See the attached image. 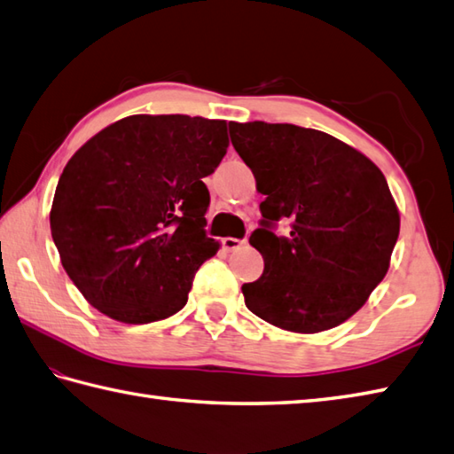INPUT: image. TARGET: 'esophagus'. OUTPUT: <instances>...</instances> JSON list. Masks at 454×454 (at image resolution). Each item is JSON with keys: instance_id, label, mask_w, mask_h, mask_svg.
I'll return each instance as SVG.
<instances>
[{"instance_id": "obj_1", "label": "esophagus", "mask_w": 454, "mask_h": 454, "mask_svg": "<svg viewBox=\"0 0 454 454\" xmlns=\"http://www.w3.org/2000/svg\"><path fill=\"white\" fill-rule=\"evenodd\" d=\"M244 244H246L244 239H236V238H224V239H222V246H224L226 252H236V249H239Z\"/></svg>"}]
</instances>
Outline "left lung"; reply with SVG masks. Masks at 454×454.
Returning <instances> with one entry per match:
<instances>
[{
	"label": "left lung",
	"instance_id": "left-lung-1",
	"mask_svg": "<svg viewBox=\"0 0 454 454\" xmlns=\"http://www.w3.org/2000/svg\"><path fill=\"white\" fill-rule=\"evenodd\" d=\"M230 138L265 195L249 238L263 275L246 283V306L294 333L332 330L359 310L388 273L400 212L374 163L314 129L230 122ZM286 217L292 234L270 228Z\"/></svg>",
	"mask_w": 454,
	"mask_h": 454
}]
</instances>
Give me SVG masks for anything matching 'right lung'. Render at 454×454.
<instances>
[{"instance_id": "1", "label": "right lung", "mask_w": 454, "mask_h": 454, "mask_svg": "<svg viewBox=\"0 0 454 454\" xmlns=\"http://www.w3.org/2000/svg\"><path fill=\"white\" fill-rule=\"evenodd\" d=\"M226 148V121L130 114L74 153L51 230L62 267L93 308L150 324L187 304L197 269L220 249L205 232L202 179Z\"/></svg>"}]
</instances>
